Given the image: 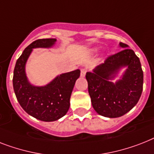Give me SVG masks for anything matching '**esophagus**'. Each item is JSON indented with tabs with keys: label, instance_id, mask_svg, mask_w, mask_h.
Listing matches in <instances>:
<instances>
[{
	"label": "esophagus",
	"instance_id": "34e87169",
	"mask_svg": "<svg viewBox=\"0 0 154 154\" xmlns=\"http://www.w3.org/2000/svg\"><path fill=\"white\" fill-rule=\"evenodd\" d=\"M86 72H87L86 69H81V77H85V76Z\"/></svg>",
	"mask_w": 154,
	"mask_h": 154
}]
</instances>
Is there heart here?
Listing matches in <instances>:
<instances>
[{"label": "heart", "mask_w": 154, "mask_h": 154, "mask_svg": "<svg viewBox=\"0 0 154 154\" xmlns=\"http://www.w3.org/2000/svg\"><path fill=\"white\" fill-rule=\"evenodd\" d=\"M92 51H97V49H93Z\"/></svg>", "instance_id": "1"}]
</instances>
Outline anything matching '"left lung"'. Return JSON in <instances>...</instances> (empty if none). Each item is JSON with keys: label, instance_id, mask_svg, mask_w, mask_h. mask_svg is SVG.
Segmentation results:
<instances>
[{"label": "left lung", "instance_id": "obj_1", "mask_svg": "<svg viewBox=\"0 0 154 154\" xmlns=\"http://www.w3.org/2000/svg\"><path fill=\"white\" fill-rule=\"evenodd\" d=\"M119 47L120 52L107 57L85 76L92 107L107 118H118L130 112L139 100L143 87L139 58L127 44L119 42ZM122 68L126 70L121 79L112 82Z\"/></svg>", "mask_w": 154, "mask_h": 154}]
</instances>
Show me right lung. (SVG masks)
<instances>
[{
	"label": "right lung",
	"instance_id": "add662e5",
	"mask_svg": "<svg viewBox=\"0 0 154 154\" xmlns=\"http://www.w3.org/2000/svg\"><path fill=\"white\" fill-rule=\"evenodd\" d=\"M56 41L42 38L31 43L17 59L13 72V88L19 103L28 115L44 122L56 121L67 113L71 93L81 73L80 69L62 73L44 86L30 83L25 67L33 49L51 48Z\"/></svg>",
	"mask_w": 154,
	"mask_h": 154
}]
</instances>
